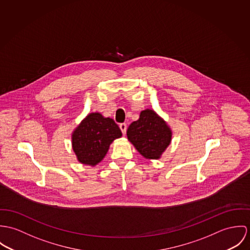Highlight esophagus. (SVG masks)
<instances>
[{"mask_svg": "<svg viewBox=\"0 0 250 250\" xmlns=\"http://www.w3.org/2000/svg\"><path fill=\"white\" fill-rule=\"evenodd\" d=\"M120 128H121V130H122L123 134L125 135V134L126 133V128H127V125H126V124H125V123L120 124Z\"/></svg>", "mask_w": 250, "mask_h": 250, "instance_id": "esophagus-1", "label": "esophagus"}]
</instances>
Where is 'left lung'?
Wrapping results in <instances>:
<instances>
[{
    "instance_id": "left-lung-1",
    "label": "left lung",
    "mask_w": 250,
    "mask_h": 250,
    "mask_svg": "<svg viewBox=\"0 0 250 250\" xmlns=\"http://www.w3.org/2000/svg\"><path fill=\"white\" fill-rule=\"evenodd\" d=\"M126 135L144 157L159 159L170 144L171 130L155 112L146 109L128 126Z\"/></svg>"
}]
</instances>
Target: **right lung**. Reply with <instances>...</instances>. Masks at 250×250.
I'll use <instances>...</instances> for the list:
<instances>
[{"label":"right lung","instance_id":"right-lung-1","mask_svg":"<svg viewBox=\"0 0 250 250\" xmlns=\"http://www.w3.org/2000/svg\"><path fill=\"white\" fill-rule=\"evenodd\" d=\"M121 136L122 131L114 120L91 113L73 132V149L81 163L95 166L104 159L112 142Z\"/></svg>","mask_w":250,"mask_h":250}]
</instances>
